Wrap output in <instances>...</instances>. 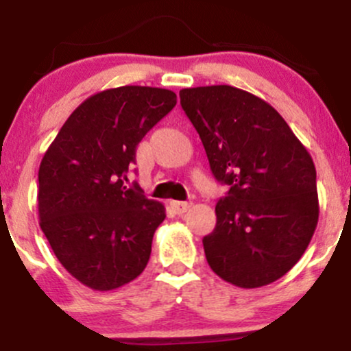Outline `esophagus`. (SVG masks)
I'll list each match as a JSON object with an SVG mask.
<instances>
[{
	"instance_id": "esophagus-1",
	"label": "esophagus",
	"mask_w": 351,
	"mask_h": 351,
	"mask_svg": "<svg viewBox=\"0 0 351 351\" xmlns=\"http://www.w3.org/2000/svg\"><path fill=\"white\" fill-rule=\"evenodd\" d=\"M171 208H173V211L176 213V215L183 216L184 213H186L188 209L191 208V204L186 203V201H171Z\"/></svg>"
}]
</instances>
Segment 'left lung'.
<instances>
[{
  "instance_id": "obj_1",
  "label": "left lung",
  "mask_w": 351,
  "mask_h": 351,
  "mask_svg": "<svg viewBox=\"0 0 351 351\" xmlns=\"http://www.w3.org/2000/svg\"><path fill=\"white\" fill-rule=\"evenodd\" d=\"M180 102L229 191L203 245L213 272L256 289L299 263L318 223L312 156L279 112L231 86L181 88Z\"/></svg>"
}]
</instances>
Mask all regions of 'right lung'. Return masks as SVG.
<instances>
[{
	"label": "right lung",
	"instance_id": "1",
	"mask_svg": "<svg viewBox=\"0 0 351 351\" xmlns=\"http://www.w3.org/2000/svg\"><path fill=\"white\" fill-rule=\"evenodd\" d=\"M175 106L168 88L97 92L72 112L44 153L39 226L64 269L94 291L122 287L147 267L165 206L123 180L136 145Z\"/></svg>",
	"mask_w": 351,
	"mask_h": 351
}]
</instances>
